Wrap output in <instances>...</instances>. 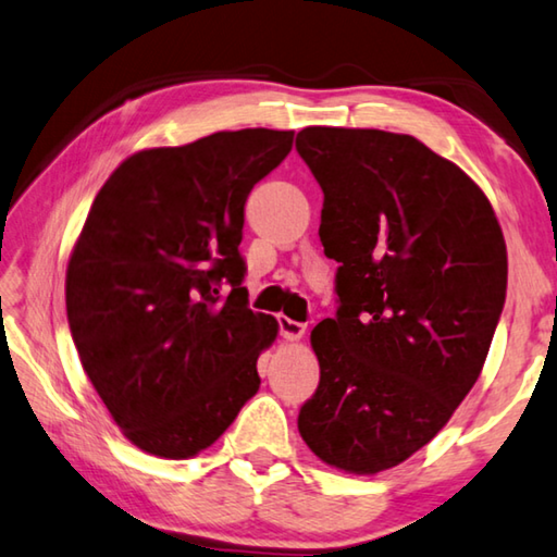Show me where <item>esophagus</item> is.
<instances>
[{"label":"esophagus","mask_w":557,"mask_h":557,"mask_svg":"<svg viewBox=\"0 0 557 557\" xmlns=\"http://www.w3.org/2000/svg\"><path fill=\"white\" fill-rule=\"evenodd\" d=\"M278 330L281 335H284V339H290V343H298V339L306 335V325L296 323V320L290 318H278Z\"/></svg>","instance_id":"34e87169"}]
</instances>
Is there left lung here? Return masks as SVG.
<instances>
[{
	"label": "left lung",
	"mask_w": 557,
	"mask_h": 557,
	"mask_svg": "<svg viewBox=\"0 0 557 557\" xmlns=\"http://www.w3.org/2000/svg\"><path fill=\"white\" fill-rule=\"evenodd\" d=\"M296 149L339 263L337 313L310 333L320 384L298 431L325 465L376 474L431 443L480 379L506 242L480 185L413 136L306 126Z\"/></svg>",
	"instance_id": "8db88e82"
}]
</instances>
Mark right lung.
Segmentation results:
<instances>
[{
	"instance_id": "right-lung-1",
	"label": "right lung",
	"mask_w": 557,
	"mask_h": 557,
	"mask_svg": "<svg viewBox=\"0 0 557 557\" xmlns=\"http://www.w3.org/2000/svg\"><path fill=\"white\" fill-rule=\"evenodd\" d=\"M290 146L294 132L239 129L136 151L87 212L67 323L95 392L144 453L195 457L259 392L278 323L247 306L244 202Z\"/></svg>"
}]
</instances>
